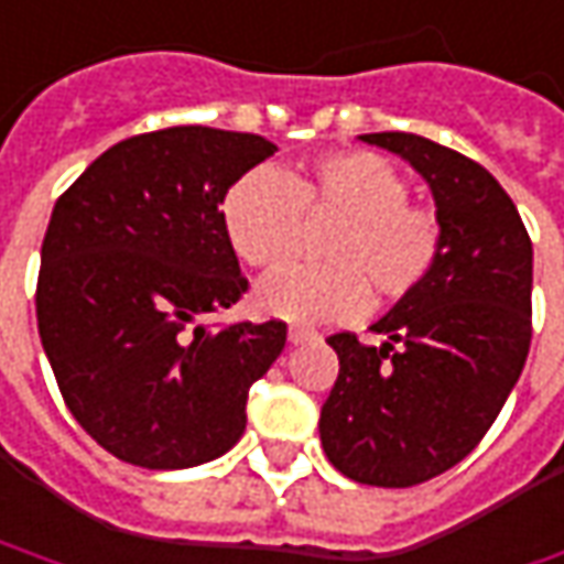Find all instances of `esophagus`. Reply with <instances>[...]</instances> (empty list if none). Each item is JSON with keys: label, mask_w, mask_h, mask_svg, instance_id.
<instances>
[{"label": "esophagus", "mask_w": 564, "mask_h": 564, "mask_svg": "<svg viewBox=\"0 0 564 564\" xmlns=\"http://www.w3.org/2000/svg\"><path fill=\"white\" fill-rule=\"evenodd\" d=\"M286 337H290V343H293V346H300V343L315 340V337H318V330H312V327H300V324H293Z\"/></svg>", "instance_id": "obj_1"}]
</instances>
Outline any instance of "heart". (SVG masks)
I'll list each match as a JSON object with an SVG mask.
<instances>
[{"label": "heart", "instance_id": "1", "mask_svg": "<svg viewBox=\"0 0 564 564\" xmlns=\"http://www.w3.org/2000/svg\"><path fill=\"white\" fill-rule=\"evenodd\" d=\"M305 218H337L318 252L327 262L286 268L256 290L262 315L346 321L380 300L412 296L437 271L446 230L434 208L409 203V184L375 152H324L290 174L252 167L227 189L224 234L252 268H281Z\"/></svg>", "mask_w": 564, "mask_h": 564}]
</instances>
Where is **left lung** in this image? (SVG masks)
I'll list each match as a JSON object with an SVG mask.
<instances>
[{
	"mask_svg": "<svg viewBox=\"0 0 564 564\" xmlns=\"http://www.w3.org/2000/svg\"><path fill=\"white\" fill-rule=\"evenodd\" d=\"M402 155L434 193L446 249L431 281L399 300L365 346L327 343L340 375L321 405V446L340 475L415 487L475 449L531 349L534 249L509 193L456 149L417 133H361Z\"/></svg>",
	"mask_w": 564,
	"mask_h": 564,
	"instance_id": "obj_1",
	"label": "left lung"
}]
</instances>
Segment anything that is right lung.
Here are the masks:
<instances>
[{
  "label": "right lung",
  "mask_w": 564,
  "mask_h": 564,
  "mask_svg": "<svg viewBox=\"0 0 564 564\" xmlns=\"http://www.w3.org/2000/svg\"><path fill=\"white\" fill-rule=\"evenodd\" d=\"M274 152L256 133L152 130L102 152L52 208L40 340L70 415L115 458L193 468L243 437L249 387L283 352L286 324H192L249 286L221 203Z\"/></svg>",
  "instance_id": "obj_1"
}]
</instances>
